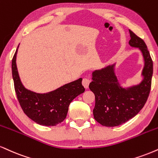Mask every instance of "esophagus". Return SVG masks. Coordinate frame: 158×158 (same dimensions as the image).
<instances>
[{
	"label": "esophagus",
	"mask_w": 158,
	"mask_h": 158,
	"mask_svg": "<svg viewBox=\"0 0 158 158\" xmlns=\"http://www.w3.org/2000/svg\"><path fill=\"white\" fill-rule=\"evenodd\" d=\"M90 82V80L89 79H87V78H84V79H82V85L85 88H87V87H88Z\"/></svg>",
	"instance_id": "obj_1"
}]
</instances>
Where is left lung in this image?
Returning a JSON list of instances; mask_svg holds the SVG:
<instances>
[{
    "label": "left lung",
    "instance_id": "obj_1",
    "mask_svg": "<svg viewBox=\"0 0 158 158\" xmlns=\"http://www.w3.org/2000/svg\"><path fill=\"white\" fill-rule=\"evenodd\" d=\"M129 44L138 48L143 54V80L140 85L122 88L115 77L113 66H108L93 73V81L89 85L95 95L94 109L95 120L105 127H115L127 122L143 107L151 90L153 62L146 43L131 30Z\"/></svg>",
    "mask_w": 158,
    "mask_h": 158
}]
</instances>
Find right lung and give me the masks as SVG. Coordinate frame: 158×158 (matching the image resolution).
Returning a JSON list of instances; mask_svg holds the SVG:
<instances>
[{
  "label": "right lung",
  "mask_w": 158,
  "mask_h": 158,
  "mask_svg": "<svg viewBox=\"0 0 158 158\" xmlns=\"http://www.w3.org/2000/svg\"><path fill=\"white\" fill-rule=\"evenodd\" d=\"M18 49L12 61L15 90L20 107L28 118L43 126H55L64 120L71 102L85 92L82 79L72 81L52 92L40 94L26 89L19 77L16 65Z\"/></svg>",
  "instance_id": "obj_1"
}]
</instances>
